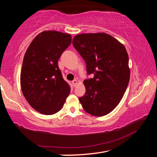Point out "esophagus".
<instances>
[{"mask_svg": "<svg viewBox=\"0 0 157 157\" xmlns=\"http://www.w3.org/2000/svg\"><path fill=\"white\" fill-rule=\"evenodd\" d=\"M78 80H76V79H74V80L72 81V84H73V86H75L77 84H78Z\"/></svg>", "mask_w": 157, "mask_h": 157, "instance_id": "obj_1", "label": "esophagus"}]
</instances>
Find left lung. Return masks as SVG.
<instances>
[{
  "instance_id": "8db88e82",
  "label": "left lung",
  "mask_w": 157,
  "mask_h": 157,
  "mask_svg": "<svg viewBox=\"0 0 157 157\" xmlns=\"http://www.w3.org/2000/svg\"><path fill=\"white\" fill-rule=\"evenodd\" d=\"M73 44L85 61L88 75L84 81L86 93L79 100L91 115L103 116L119 104L128 86L130 70L125 48L106 33L80 34Z\"/></svg>"
}]
</instances>
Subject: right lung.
<instances>
[{
    "label": "right lung",
    "mask_w": 157,
    "mask_h": 157,
    "mask_svg": "<svg viewBox=\"0 0 157 157\" xmlns=\"http://www.w3.org/2000/svg\"><path fill=\"white\" fill-rule=\"evenodd\" d=\"M71 44L70 34L44 31L26 50L21 72V90L31 107L42 114L58 112L70 94L58 60Z\"/></svg>",
    "instance_id": "obj_1"
}]
</instances>
